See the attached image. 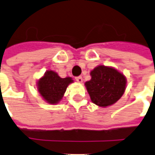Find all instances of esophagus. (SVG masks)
I'll use <instances>...</instances> for the list:
<instances>
[{
	"label": "esophagus",
	"instance_id": "34e87169",
	"mask_svg": "<svg viewBox=\"0 0 155 155\" xmlns=\"http://www.w3.org/2000/svg\"><path fill=\"white\" fill-rule=\"evenodd\" d=\"M75 81L79 82V83H82V81H83V78L81 77V76H78V77H75Z\"/></svg>",
	"mask_w": 155,
	"mask_h": 155
}]
</instances>
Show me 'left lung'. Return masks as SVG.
I'll return each mask as SVG.
<instances>
[{
	"label": "left lung",
	"instance_id": "1",
	"mask_svg": "<svg viewBox=\"0 0 155 155\" xmlns=\"http://www.w3.org/2000/svg\"><path fill=\"white\" fill-rule=\"evenodd\" d=\"M91 80L84 84L91 101L98 106L112 105L124 93L126 77L116 69L101 64L91 71Z\"/></svg>",
	"mask_w": 155,
	"mask_h": 155
}]
</instances>
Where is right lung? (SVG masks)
<instances>
[{
    "label": "right lung",
    "mask_w": 155,
    "mask_h": 155,
    "mask_svg": "<svg viewBox=\"0 0 155 155\" xmlns=\"http://www.w3.org/2000/svg\"><path fill=\"white\" fill-rule=\"evenodd\" d=\"M71 83H73L72 78H61L56 72L47 71L37 82V89L45 101L54 104L61 101L68 85Z\"/></svg>",
    "instance_id": "1"
}]
</instances>
